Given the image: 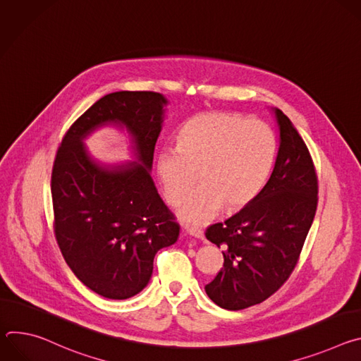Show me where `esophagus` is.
Wrapping results in <instances>:
<instances>
[{"label": "esophagus", "mask_w": 361, "mask_h": 361, "mask_svg": "<svg viewBox=\"0 0 361 361\" xmlns=\"http://www.w3.org/2000/svg\"><path fill=\"white\" fill-rule=\"evenodd\" d=\"M187 233L195 238H202L204 237V231L198 227H187Z\"/></svg>", "instance_id": "34e87169"}]
</instances>
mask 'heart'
Here are the masks:
<instances>
[{"label":"heart","instance_id":"1","mask_svg":"<svg viewBox=\"0 0 361 361\" xmlns=\"http://www.w3.org/2000/svg\"><path fill=\"white\" fill-rule=\"evenodd\" d=\"M277 137L262 121L227 111L201 113L178 131L177 147L160 148L156 171L166 200L187 224L210 223L226 205L244 207L266 185L277 157Z\"/></svg>","mask_w":361,"mask_h":361}]
</instances>
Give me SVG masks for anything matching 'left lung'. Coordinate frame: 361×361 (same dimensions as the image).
<instances>
[{
    "mask_svg": "<svg viewBox=\"0 0 361 361\" xmlns=\"http://www.w3.org/2000/svg\"><path fill=\"white\" fill-rule=\"evenodd\" d=\"M274 170L254 200L205 237L223 247L224 264L205 293L226 310H243L274 294L293 273L317 210V176L305 142L279 109Z\"/></svg>",
    "mask_w": 361,
    "mask_h": 361,
    "instance_id": "left-lung-1",
    "label": "left lung"
}]
</instances>
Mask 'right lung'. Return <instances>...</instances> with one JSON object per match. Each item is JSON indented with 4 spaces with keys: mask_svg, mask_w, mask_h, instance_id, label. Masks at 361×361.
Returning a JSON list of instances; mask_svg holds the SVG:
<instances>
[{
    "mask_svg": "<svg viewBox=\"0 0 361 361\" xmlns=\"http://www.w3.org/2000/svg\"><path fill=\"white\" fill-rule=\"evenodd\" d=\"M167 98L154 91H118L99 98L66 133L51 174L54 233L68 267L94 293L126 300L149 281L160 248L180 226L149 176ZM114 123L128 130L136 160L106 166L83 140Z\"/></svg>",
    "mask_w": 361,
    "mask_h": 361,
    "instance_id": "1",
    "label": "right lung"
}]
</instances>
